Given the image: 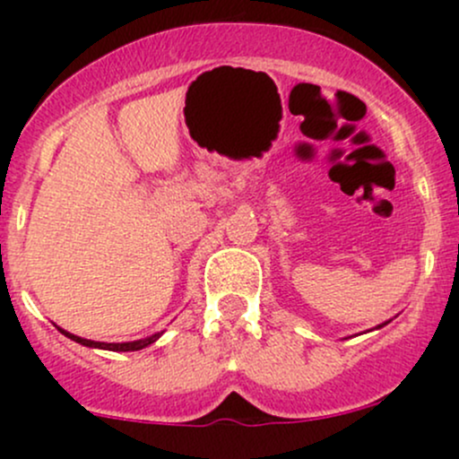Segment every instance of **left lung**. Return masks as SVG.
Segmentation results:
<instances>
[{
	"label": "left lung",
	"mask_w": 459,
	"mask_h": 459,
	"mask_svg": "<svg viewBox=\"0 0 459 459\" xmlns=\"http://www.w3.org/2000/svg\"><path fill=\"white\" fill-rule=\"evenodd\" d=\"M388 321H391V319H388ZM388 321H384V324H380V325H376V330H377V328H384V325H386V324H388Z\"/></svg>",
	"instance_id": "left-lung-1"
}]
</instances>
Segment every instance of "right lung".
Listing matches in <instances>:
<instances>
[{"mask_svg":"<svg viewBox=\"0 0 459 459\" xmlns=\"http://www.w3.org/2000/svg\"><path fill=\"white\" fill-rule=\"evenodd\" d=\"M62 332V334L68 336L71 341H75L79 345H86V347H94V350H108V351H138V350H144V347H149L151 343H155L157 339L163 334L161 332H155V334L146 336V339H138V341H127V343H101V341H88V339H82V336L77 334H71V332L57 328Z\"/></svg>","mask_w":459,"mask_h":459,"instance_id":"1","label":"right lung"}]
</instances>
